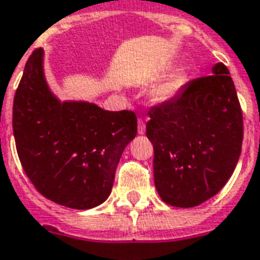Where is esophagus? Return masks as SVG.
Returning a JSON list of instances; mask_svg holds the SVG:
<instances>
[{
    "instance_id": "esophagus-1",
    "label": "esophagus",
    "mask_w": 260,
    "mask_h": 260,
    "mask_svg": "<svg viewBox=\"0 0 260 260\" xmlns=\"http://www.w3.org/2000/svg\"><path fill=\"white\" fill-rule=\"evenodd\" d=\"M145 130H146V124H145L144 119H138V134H145Z\"/></svg>"
}]
</instances>
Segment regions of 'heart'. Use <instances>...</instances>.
Wrapping results in <instances>:
<instances>
[{"mask_svg": "<svg viewBox=\"0 0 260 260\" xmlns=\"http://www.w3.org/2000/svg\"><path fill=\"white\" fill-rule=\"evenodd\" d=\"M187 84V76L184 72H175L158 82L152 90V100L157 104L168 103L178 96Z\"/></svg>", "mask_w": 260, "mask_h": 260, "instance_id": "b5f03b06", "label": "heart"}]
</instances>
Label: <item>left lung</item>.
Masks as SVG:
<instances>
[{
  "label": "left lung",
  "mask_w": 260,
  "mask_h": 260,
  "mask_svg": "<svg viewBox=\"0 0 260 260\" xmlns=\"http://www.w3.org/2000/svg\"><path fill=\"white\" fill-rule=\"evenodd\" d=\"M153 175L160 198L194 207L212 198L236 168L243 142V112L228 68L187 82L180 94L149 111Z\"/></svg>",
  "instance_id": "obj_1"
}]
</instances>
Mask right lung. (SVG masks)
I'll list each match as a JSON object with an SVG mask.
<instances>
[{
	"label": "right lung",
	"mask_w": 260,
	"mask_h": 260,
	"mask_svg": "<svg viewBox=\"0 0 260 260\" xmlns=\"http://www.w3.org/2000/svg\"><path fill=\"white\" fill-rule=\"evenodd\" d=\"M12 124L20 162L34 187L44 198L77 210L108 198L120 156L137 136L133 111L59 102L44 80L42 48L25 63Z\"/></svg>",
	"instance_id": "add662e5"
}]
</instances>
